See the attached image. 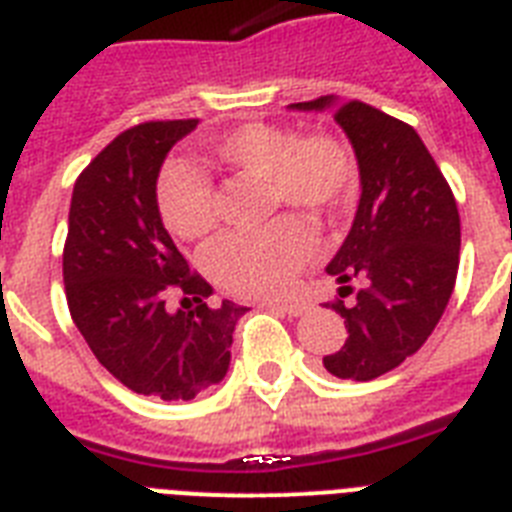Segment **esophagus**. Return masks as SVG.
<instances>
[{
	"instance_id": "1",
	"label": "esophagus",
	"mask_w": 512,
	"mask_h": 512,
	"mask_svg": "<svg viewBox=\"0 0 512 512\" xmlns=\"http://www.w3.org/2000/svg\"><path fill=\"white\" fill-rule=\"evenodd\" d=\"M265 307H276V310H281V313L292 315V318H299V315L307 313V302H299V299H294V302H278V305H273V302H265Z\"/></svg>"
}]
</instances>
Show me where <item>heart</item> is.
Returning a JSON list of instances; mask_svg holds the SVG:
<instances>
[{"mask_svg": "<svg viewBox=\"0 0 512 512\" xmlns=\"http://www.w3.org/2000/svg\"><path fill=\"white\" fill-rule=\"evenodd\" d=\"M210 157L231 170L265 178L270 207L286 205L318 220L350 205L357 170L350 149L328 134L299 136L273 123H244L207 141ZM157 213L170 234L197 242L218 223L210 178L189 162H168L157 178ZM315 239L294 218H281L255 234H231L207 252V270L226 292L239 297H278L292 289Z\"/></svg>", "mask_w": 512, "mask_h": 512, "instance_id": "obj_1", "label": "heart"}]
</instances>
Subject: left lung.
<instances>
[{"mask_svg": "<svg viewBox=\"0 0 512 512\" xmlns=\"http://www.w3.org/2000/svg\"><path fill=\"white\" fill-rule=\"evenodd\" d=\"M294 110L334 107L360 168V205L350 234L328 263L339 294L360 289L352 305L331 302L347 339L323 357L336 378L371 381L421 350L455 289L460 263V215L450 184L413 126L365 105L318 97Z\"/></svg>", "mask_w": 512, "mask_h": 512, "instance_id": "1", "label": "left lung"}]
</instances>
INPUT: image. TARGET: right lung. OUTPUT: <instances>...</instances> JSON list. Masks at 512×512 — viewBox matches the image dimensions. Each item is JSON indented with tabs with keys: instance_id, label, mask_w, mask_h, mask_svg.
<instances>
[{
	"instance_id": "add662e5",
	"label": "right lung",
	"mask_w": 512,
	"mask_h": 512,
	"mask_svg": "<svg viewBox=\"0 0 512 512\" xmlns=\"http://www.w3.org/2000/svg\"><path fill=\"white\" fill-rule=\"evenodd\" d=\"M199 120H149L128 128L83 168L73 186L62 278L70 318L99 363L131 392L194 400L231 363L247 307L202 302L213 286L189 270L157 213L162 160ZM170 293L197 308L170 314Z\"/></svg>"
}]
</instances>
